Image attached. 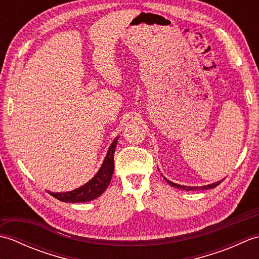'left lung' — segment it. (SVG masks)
Returning a JSON list of instances; mask_svg holds the SVG:
<instances>
[{"instance_id":"8db88e82","label":"left lung","mask_w":259,"mask_h":259,"mask_svg":"<svg viewBox=\"0 0 259 259\" xmlns=\"http://www.w3.org/2000/svg\"><path fill=\"white\" fill-rule=\"evenodd\" d=\"M162 177H163V175H161ZM163 179L167 181V183L171 186V187H175V188H178V189H183V190H207V189H211V188H214V187H217L219 184L222 183V181H224L225 180V178L224 179H222V180H219V181H217V183H213V184H210V185H207V186H201V187H191V186H183V185H178V184H175V183H172V181H170V180H168L166 177H163Z\"/></svg>"}]
</instances>
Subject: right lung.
Here are the masks:
<instances>
[{
    "mask_svg": "<svg viewBox=\"0 0 259 259\" xmlns=\"http://www.w3.org/2000/svg\"><path fill=\"white\" fill-rule=\"evenodd\" d=\"M118 139L119 137H117L112 141V144L110 145L100 169L98 170V172L91 180L74 190L65 192H52L48 190L49 194L64 202H88L96 199L99 196H101L104 190L108 188L112 178L114 169L113 155L115 151V147H117Z\"/></svg>",
    "mask_w": 259,
    "mask_h": 259,
    "instance_id": "1",
    "label": "right lung"
}]
</instances>
